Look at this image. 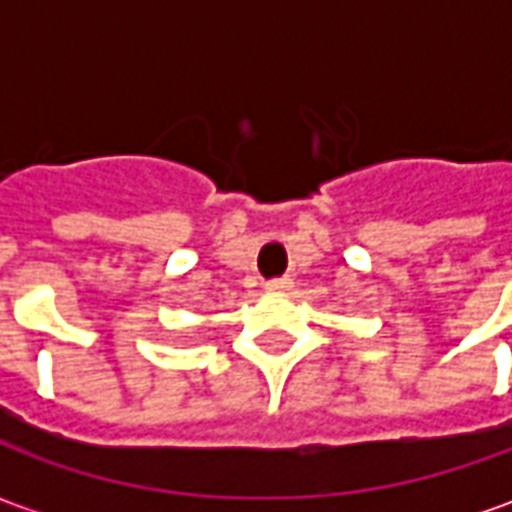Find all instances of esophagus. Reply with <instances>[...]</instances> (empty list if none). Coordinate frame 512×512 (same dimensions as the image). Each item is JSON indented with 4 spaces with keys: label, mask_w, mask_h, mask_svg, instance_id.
<instances>
[{
    "label": "esophagus",
    "mask_w": 512,
    "mask_h": 512,
    "mask_svg": "<svg viewBox=\"0 0 512 512\" xmlns=\"http://www.w3.org/2000/svg\"><path fill=\"white\" fill-rule=\"evenodd\" d=\"M290 288H293V282H290L288 277L271 279V282H266V290H268V293H288Z\"/></svg>",
    "instance_id": "1"
}]
</instances>
